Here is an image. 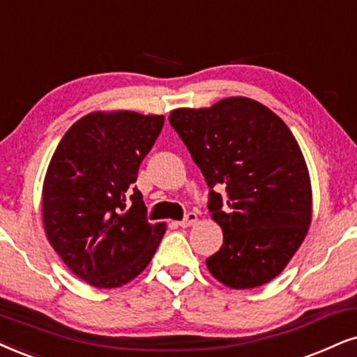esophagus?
<instances>
[{"label":"esophagus","instance_id":"esophagus-1","mask_svg":"<svg viewBox=\"0 0 357 357\" xmlns=\"http://www.w3.org/2000/svg\"><path fill=\"white\" fill-rule=\"evenodd\" d=\"M197 222H199V215H197L195 212H190V213H187V215H185V218L180 220L178 225L182 227V228H187V227L195 225Z\"/></svg>","mask_w":357,"mask_h":357}]
</instances>
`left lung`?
I'll use <instances>...</instances> for the list:
<instances>
[{
	"mask_svg": "<svg viewBox=\"0 0 357 357\" xmlns=\"http://www.w3.org/2000/svg\"><path fill=\"white\" fill-rule=\"evenodd\" d=\"M169 121L204 174L208 210L223 230L222 248L206 258L208 271L233 289L276 278L313 213L310 172L291 130L266 105L241 96L175 109ZM215 186L226 188L227 201Z\"/></svg>",
	"mask_w": 357,
	"mask_h": 357,
	"instance_id": "left-lung-1",
	"label": "left lung"
}]
</instances>
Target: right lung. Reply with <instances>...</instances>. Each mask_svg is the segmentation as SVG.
<instances>
[{
	"label": "right lung",
	"instance_id": "add662e5",
	"mask_svg": "<svg viewBox=\"0 0 357 357\" xmlns=\"http://www.w3.org/2000/svg\"><path fill=\"white\" fill-rule=\"evenodd\" d=\"M164 121L132 111L91 112L52 153L43 183L44 231L66 266L96 288H119L139 276L164 236L165 223L147 222L134 187Z\"/></svg>",
	"mask_w": 357,
	"mask_h": 357
}]
</instances>
